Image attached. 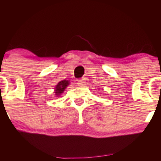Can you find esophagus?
<instances>
[{
	"label": "esophagus",
	"instance_id": "esophagus-1",
	"mask_svg": "<svg viewBox=\"0 0 161 161\" xmlns=\"http://www.w3.org/2000/svg\"><path fill=\"white\" fill-rule=\"evenodd\" d=\"M88 81L87 79H80V80H78V83L77 84L79 85L80 87H86V86L88 84Z\"/></svg>",
	"mask_w": 161,
	"mask_h": 161
}]
</instances>
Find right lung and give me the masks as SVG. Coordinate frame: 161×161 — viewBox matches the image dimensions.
Listing matches in <instances>:
<instances>
[{
  "instance_id": "right-lung-1",
  "label": "right lung",
  "mask_w": 161,
  "mask_h": 161,
  "mask_svg": "<svg viewBox=\"0 0 161 161\" xmlns=\"http://www.w3.org/2000/svg\"><path fill=\"white\" fill-rule=\"evenodd\" d=\"M69 82L68 80H62L60 81V82L58 83V84L57 85L56 87H55V95L57 96H59L63 92H64V90L66 89V88L69 86Z\"/></svg>"
}]
</instances>
